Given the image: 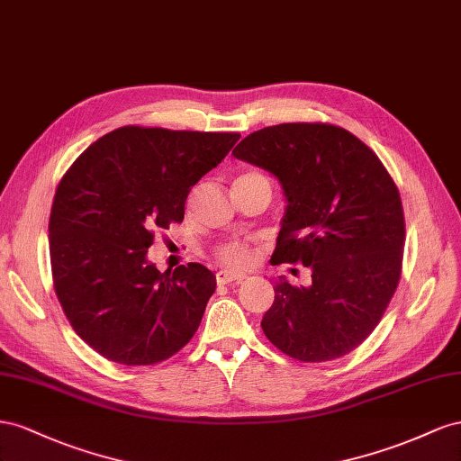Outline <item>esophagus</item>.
I'll return each mask as SVG.
<instances>
[{"instance_id":"obj_1","label":"esophagus","mask_w":461,"mask_h":461,"mask_svg":"<svg viewBox=\"0 0 461 461\" xmlns=\"http://www.w3.org/2000/svg\"><path fill=\"white\" fill-rule=\"evenodd\" d=\"M245 280L243 274H235V272H230V270H220L216 274V282L218 285H226V284H231V282H241Z\"/></svg>"}]
</instances>
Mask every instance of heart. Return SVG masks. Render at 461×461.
Returning a JSON list of instances; mask_svg holds the SVG:
<instances>
[{
    "label": "heart",
    "mask_w": 461,
    "mask_h": 461,
    "mask_svg": "<svg viewBox=\"0 0 461 461\" xmlns=\"http://www.w3.org/2000/svg\"><path fill=\"white\" fill-rule=\"evenodd\" d=\"M251 177H260V174H257V172L241 174L238 179H235V183L241 181V179H251ZM214 255H216V258L221 262L223 267H228L231 270H243V268H247L253 262V249H251V245L245 243V241H238V240L218 245Z\"/></svg>",
    "instance_id": "obj_1"
}]
</instances>
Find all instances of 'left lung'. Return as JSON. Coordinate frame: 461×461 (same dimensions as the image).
Returning <instances> with one entry per match:
<instances>
[{
    "label": "left lung",
    "mask_w": 461,
    "mask_h": 461,
    "mask_svg": "<svg viewBox=\"0 0 461 461\" xmlns=\"http://www.w3.org/2000/svg\"><path fill=\"white\" fill-rule=\"evenodd\" d=\"M268 169L287 199L272 265L311 268V287L280 278L262 330L303 363L344 357L371 336L402 276L405 218L378 156L344 127L280 123L233 150Z\"/></svg>",
    "instance_id": "1"
}]
</instances>
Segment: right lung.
I'll use <instances>...</instances> for the list:
<instances>
[{
  "label": "right lung",
  "mask_w": 461,
  "mask_h": 461,
  "mask_svg": "<svg viewBox=\"0 0 461 461\" xmlns=\"http://www.w3.org/2000/svg\"><path fill=\"white\" fill-rule=\"evenodd\" d=\"M240 133L125 125L77 158L56 189L50 262L73 330L113 363L154 365L189 344L216 278L199 262L160 272L154 231L183 221L187 194Z\"/></svg>",
  "instance_id": "right-lung-1"
}]
</instances>
